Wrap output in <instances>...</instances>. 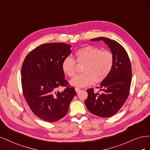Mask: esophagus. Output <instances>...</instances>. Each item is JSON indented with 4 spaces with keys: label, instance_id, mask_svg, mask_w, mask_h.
I'll use <instances>...</instances> for the list:
<instances>
[{
    "label": "esophagus",
    "instance_id": "1",
    "mask_svg": "<svg viewBox=\"0 0 150 150\" xmlns=\"http://www.w3.org/2000/svg\"><path fill=\"white\" fill-rule=\"evenodd\" d=\"M75 91L76 92V93H79V91H80V90H81V88H79V87H75Z\"/></svg>",
    "mask_w": 150,
    "mask_h": 150
}]
</instances>
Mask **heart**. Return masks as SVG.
<instances>
[{
	"instance_id": "heart-1",
	"label": "heart",
	"mask_w": 150,
	"mask_h": 150,
	"mask_svg": "<svg viewBox=\"0 0 150 150\" xmlns=\"http://www.w3.org/2000/svg\"><path fill=\"white\" fill-rule=\"evenodd\" d=\"M75 60L66 57L62 61V70L70 77L76 74V61L79 64H85L83 74L76 75L70 80V84L76 87L90 86L95 83L101 82L109 75L114 65V55L109 51H101L91 46H86L77 50L75 53Z\"/></svg>"
}]
</instances>
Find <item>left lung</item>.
I'll list each match as a JSON object with an SVG mask.
<instances>
[{"mask_svg":"<svg viewBox=\"0 0 150 150\" xmlns=\"http://www.w3.org/2000/svg\"><path fill=\"white\" fill-rule=\"evenodd\" d=\"M103 40L114 55V65L106 79L95 93L93 88L86 90L85 105L88 110L101 117H109L117 113L128 98L132 81L130 60L125 49L119 43L107 38L99 37L92 41Z\"/></svg>","mask_w":150,"mask_h":150,"instance_id":"8db88e82","label":"left lung"}]
</instances>
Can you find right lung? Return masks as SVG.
I'll use <instances>...</instances> for the list:
<instances>
[{
    "mask_svg": "<svg viewBox=\"0 0 150 150\" xmlns=\"http://www.w3.org/2000/svg\"><path fill=\"white\" fill-rule=\"evenodd\" d=\"M71 46L62 42L43 44L26 55L22 64L21 86L26 101L38 117L50 122L67 114L76 95L62 70L63 60L71 54ZM65 87L62 92L59 87Z\"/></svg>",
    "mask_w": 150,
    "mask_h": 150,
    "instance_id": "right-lung-1",
    "label": "right lung"
}]
</instances>
